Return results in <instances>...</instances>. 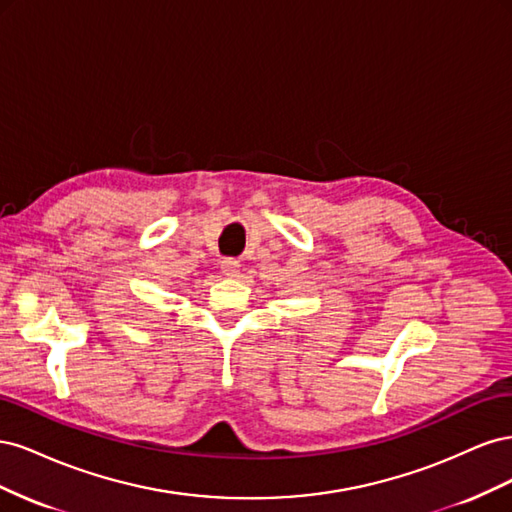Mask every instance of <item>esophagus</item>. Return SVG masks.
<instances>
[{
	"instance_id": "34e87169",
	"label": "esophagus",
	"mask_w": 512,
	"mask_h": 512,
	"mask_svg": "<svg viewBox=\"0 0 512 512\" xmlns=\"http://www.w3.org/2000/svg\"><path fill=\"white\" fill-rule=\"evenodd\" d=\"M239 269H241V265H239L237 260H232V258L222 260V273H224L226 277H237V275H239Z\"/></svg>"
}]
</instances>
